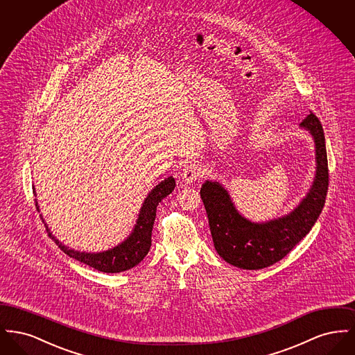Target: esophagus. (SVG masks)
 Masks as SVG:
<instances>
[{"mask_svg": "<svg viewBox=\"0 0 355 355\" xmlns=\"http://www.w3.org/2000/svg\"><path fill=\"white\" fill-rule=\"evenodd\" d=\"M203 170L201 168V165L196 164V162H190L187 164L184 171H182V180L185 181L186 184H191L194 182L196 180H198L200 177H202Z\"/></svg>", "mask_w": 355, "mask_h": 355, "instance_id": "1", "label": "esophagus"}]
</instances>
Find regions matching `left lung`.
<instances>
[{"mask_svg":"<svg viewBox=\"0 0 355 355\" xmlns=\"http://www.w3.org/2000/svg\"><path fill=\"white\" fill-rule=\"evenodd\" d=\"M300 126L314 138L315 178L304 200L285 217L262 223L252 222L236 211L220 182L206 181L201 187L214 248L227 263L245 270L271 266L286 257L318 220L329 187L324 135L320 119L313 113Z\"/></svg>","mask_w":355,"mask_h":355,"instance_id":"8db88e82","label":"left lung"}]
</instances>
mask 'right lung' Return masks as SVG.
Listing matches in <instances>:
<instances>
[{
    "label": "right lung",
    "mask_w": 355,
    "mask_h": 355,
    "mask_svg": "<svg viewBox=\"0 0 355 355\" xmlns=\"http://www.w3.org/2000/svg\"><path fill=\"white\" fill-rule=\"evenodd\" d=\"M174 186H175V181L173 177L165 178L162 182L155 186L141 206L138 220L132 234L128 236L122 243H119V246L102 253H85V252L81 253V252L69 249L68 246L62 245L58 239H55V236H51V229L48 227L44 218L42 222L45 223L46 232L53 238L55 245L69 257L103 272H121V271L129 270L135 268V265H138L146 257V254L149 253L152 246V230L154 220H155L157 206L174 190ZM33 193L35 194L34 189ZM35 206H37V210L40 211L38 203H35Z\"/></svg>",
    "instance_id": "obj_1"
}]
</instances>
